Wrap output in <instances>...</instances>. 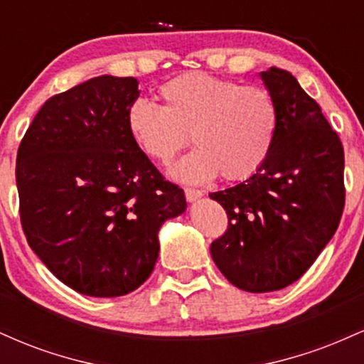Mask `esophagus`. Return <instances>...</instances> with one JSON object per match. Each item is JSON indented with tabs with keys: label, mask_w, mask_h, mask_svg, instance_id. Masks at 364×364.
Wrapping results in <instances>:
<instances>
[{
	"label": "esophagus",
	"mask_w": 364,
	"mask_h": 364,
	"mask_svg": "<svg viewBox=\"0 0 364 364\" xmlns=\"http://www.w3.org/2000/svg\"><path fill=\"white\" fill-rule=\"evenodd\" d=\"M185 195L188 202H196L198 198H202L203 193L200 190H195V188H185Z\"/></svg>",
	"instance_id": "obj_1"
}]
</instances>
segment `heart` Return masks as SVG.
<instances>
[{
  "mask_svg": "<svg viewBox=\"0 0 364 364\" xmlns=\"http://www.w3.org/2000/svg\"><path fill=\"white\" fill-rule=\"evenodd\" d=\"M162 106L132 104L127 128L133 141L154 161L169 164L190 139L196 145L174 164L179 181L203 183L220 176L250 178L262 168L277 133V107L262 87L193 72L164 83Z\"/></svg>",
  "mask_w": 364,
  "mask_h": 364,
  "instance_id": "obj_1",
  "label": "heart"
}]
</instances>
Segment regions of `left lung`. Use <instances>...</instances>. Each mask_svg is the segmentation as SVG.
I'll list each match as a JSON object with an SVG mask.
<instances>
[{
  "instance_id": "left-lung-1",
  "label": "left lung",
  "mask_w": 364,
  "mask_h": 364,
  "mask_svg": "<svg viewBox=\"0 0 364 364\" xmlns=\"http://www.w3.org/2000/svg\"><path fill=\"white\" fill-rule=\"evenodd\" d=\"M260 78L277 107L272 150L246 181L210 193L229 219L210 255L248 292L298 281L336 235L346 200L344 149L318 104L286 70Z\"/></svg>"
}]
</instances>
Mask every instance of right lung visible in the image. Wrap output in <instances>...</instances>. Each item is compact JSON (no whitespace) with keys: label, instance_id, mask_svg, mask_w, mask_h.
Returning a JSON list of instances; mask_svg holds the SVG:
<instances>
[{"label":"right lung","instance_id":"obj_1","mask_svg":"<svg viewBox=\"0 0 364 364\" xmlns=\"http://www.w3.org/2000/svg\"><path fill=\"white\" fill-rule=\"evenodd\" d=\"M139 80L101 75L44 102L16 154L28 246L80 294L116 298L152 274L159 229L186 210L127 128Z\"/></svg>","mask_w":364,"mask_h":364}]
</instances>
